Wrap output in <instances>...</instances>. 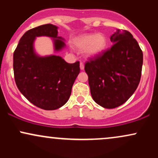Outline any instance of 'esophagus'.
Masks as SVG:
<instances>
[{
	"mask_svg": "<svg viewBox=\"0 0 158 158\" xmlns=\"http://www.w3.org/2000/svg\"><path fill=\"white\" fill-rule=\"evenodd\" d=\"M84 68H85V65H84V63H83V62H81H81H80V69H81V70H84Z\"/></svg>",
	"mask_w": 158,
	"mask_h": 158,
	"instance_id": "34e87169",
	"label": "esophagus"
}]
</instances>
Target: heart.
<instances>
[{"label": "heart", "instance_id": "obj_1", "mask_svg": "<svg viewBox=\"0 0 158 158\" xmlns=\"http://www.w3.org/2000/svg\"><path fill=\"white\" fill-rule=\"evenodd\" d=\"M107 40L102 34H87L81 36L76 41V46L80 49L87 48L89 56H97L106 48Z\"/></svg>", "mask_w": 158, "mask_h": 158}]
</instances>
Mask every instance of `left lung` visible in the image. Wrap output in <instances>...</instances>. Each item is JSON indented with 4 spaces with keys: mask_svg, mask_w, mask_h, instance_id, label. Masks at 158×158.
I'll use <instances>...</instances> for the list:
<instances>
[{
    "mask_svg": "<svg viewBox=\"0 0 158 158\" xmlns=\"http://www.w3.org/2000/svg\"><path fill=\"white\" fill-rule=\"evenodd\" d=\"M113 45L89 58L85 70L93 99L106 108H117L135 93L141 78L143 52L127 30L110 36Z\"/></svg>",
    "mask_w": 158,
    "mask_h": 158,
    "instance_id": "obj_1",
    "label": "left lung"
}]
</instances>
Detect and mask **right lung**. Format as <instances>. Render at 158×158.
Wrapping results in <instances>:
<instances>
[{"mask_svg": "<svg viewBox=\"0 0 158 158\" xmlns=\"http://www.w3.org/2000/svg\"><path fill=\"white\" fill-rule=\"evenodd\" d=\"M58 27L48 23L28 30L20 39L13 53V70L19 90L30 102L44 110H55L68 102L73 85L80 71L79 61L67 63L60 56L39 57L34 53L37 36L58 37ZM55 50L64 43L55 39Z\"/></svg>", "mask_w": 158, "mask_h": 158, "instance_id": "1", "label": "right lung"}]
</instances>
